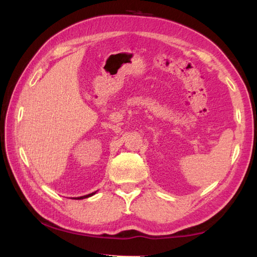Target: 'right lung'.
I'll use <instances>...</instances> for the list:
<instances>
[{"instance_id":"obj_1","label":"right lung","mask_w":257,"mask_h":257,"mask_svg":"<svg viewBox=\"0 0 257 257\" xmlns=\"http://www.w3.org/2000/svg\"><path fill=\"white\" fill-rule=\"evenodd\" d=\"M95 194V192L94 193H91V194H87V195H84V196H80V197H76L77 200H83V198H86V197H90V196H92V195H94Z\"/></svg>"}]
</instances>
